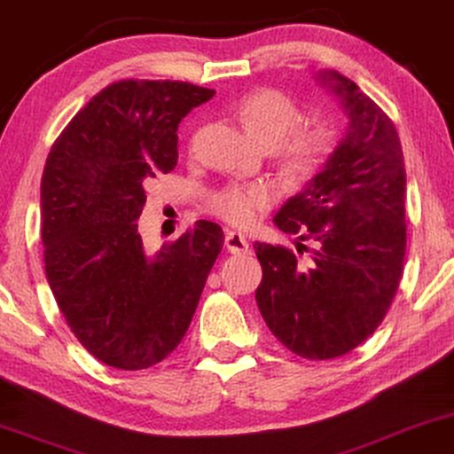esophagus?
Listing matches in <instances>:
<instances>
[{
    "instance_id": "1",
    "label": "esophagus",
    "mask_w": 454,
    "mask_h": 454,
    "mask_svg": "<svg viewBox=\"0 0 454 454\" xmlns=\"http://www.w3.org/2000/svg\"><path fill=\"white\" fill-rule=\"evenodd\" d=\"M223 245H226V249L231 253H249V240H247L245 234L237 231H226Z\"/></svg>"
}]
</instances>
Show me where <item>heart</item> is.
Wrapping results in <instances>:
<instances>
[{"instance_id": "heart-1", "label": "heart", "mask_w": 454, "mask_h": 454, "mask_svg": "<svg viewBox=\"0 0 454 454\" xmlns=\"http://www.w3.org/2000/svg\"><path fill=\"white\" fill-rule=\"evenodd\" d=\"M237 116L247 130V135L262 145L280 143L284 139L280 155L288 172L297 178H307L322 166L328 155L332 135L324 124L299 126L301 120L297 104L288 95L276 89H257L245 95L237 106ZM276 201V189L268 183L228 184L209 197L207 207L228 223L249 226Z\"/></svg>"}]
</instances>
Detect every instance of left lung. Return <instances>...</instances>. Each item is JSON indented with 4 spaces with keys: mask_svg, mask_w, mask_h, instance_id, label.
I'll list each match as a JSON object with an SVG mask.
<instances>
[{
    "mask_svg": "<svg viewBox=\"0 0 454 454\" xmlns=\"http://www.w3.org/2000/svg\"><path fill=\"white\" fill-rule=\"evenodd\" d=\"M316 81L338 97L348 124L322 170L274 217L282 232L316 240V249L301 263L284 247L255 243L263 270L255 301L288 350L334 359L367 340L395 299L407 178L398 132L378 104L336 70Z\"/></svg>",
    "mask_w": 454,
    "mask_h": 454,
    "instance_id": "left-lung-1",
    "label": "left lung"
}]
</instances>
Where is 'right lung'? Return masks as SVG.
Segmentation results:
<instances>
[{"label": "right lung", "instance_id": "obj_1", "mask_svg": "<svg viewBox=\"0 0 454 454\" xmlns=\"http://www.w3.org/2000/svg\"><path fill=\"white\" fill-rule=\"evenodd\" d=\"M215 95L180 81H120L97 93L53 143L41 178L45 274L78 342L116 370L166 359L189 328L223 245L199 220L145 251V186L178 161V124Z\"/></svg>", "mask_w": 454, "mask_h": 454}]
</instances>
